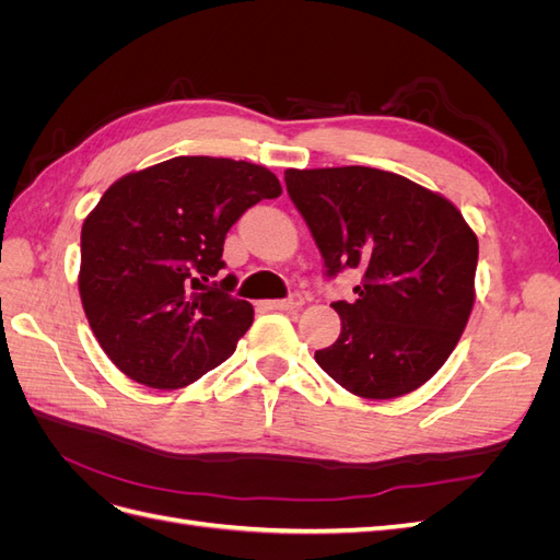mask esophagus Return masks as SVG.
I'll use <instances>...</instances> for the list:
<instances>
[{"instance_id":"esophagus-1","label":"esophagus","mask_w":560,"mask_h":560,"mask_svg":"<svg viewBox=\"0 0 560 560\" xmlns=\"http://www.w3.org/2000/svg\"><path fill=\"white\" fill-rule=\"evenodd\" d=\"M266 308L270 311H299L303 306V296L301 294H292L290 299H278V301H266Z\"/></svg>"}]
</instances>
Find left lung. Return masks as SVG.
Instances as JSON below:
<instances>
[{"label":"left lung","mask_w":560,"mask_h":560,"mask_svg":"<svg viewBox=\"0 0 560 560\" xmlns=\"http://www.w3.org/2000/svg\"><path fill=\"white\" fill-rule=\"evenodd\" d=\"M327 278L354 268V299L336 301V343L317 364L364 399L413 393L444 366L474 306L479 241L451 200L364 165L284 171Z\"/></svg>","instance_id":"8db88e82"}]
</instances>
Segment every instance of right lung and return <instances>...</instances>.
Returning a JSON list of instances; mask_svg holds the SVG:
<instances>
[{"instance_id": "1", "label": "right lung", "mask_w": 560, "mask_h": 560, "mask_svg": "<svg viewBox=\"0 0 560 560\" xmlns=\"http://www.w3.org/2000/svg\"><path fill=\"white\" fill-rule=\"evenodd\" d=\"M282 186L264 165L177 156L116 179L81 229L79 294L107 358L177 389L229 360L252 303L214 280L229 229Z\"/></svg>"}]
</instances>
